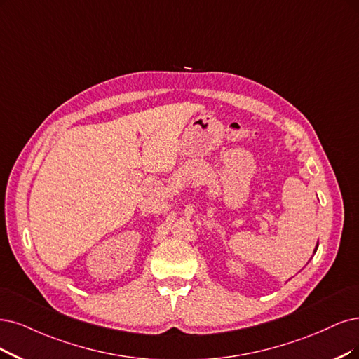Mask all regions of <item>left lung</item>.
<instances>
[{"mask_svg": "<svg viewBox=\"0 0 359 359\" xmlns=\"http://www.w3.org/2000/svg\"><path fill=\"white\" fill-rule=\"evenodd\" d=\"M316 248H318V245H316ZM316 248H315V251H316Z\"/></svg>", "mask_w": 359, "mask_h": 359, "instance_id": "1", "label": "left lung"}]
</instances>
